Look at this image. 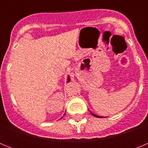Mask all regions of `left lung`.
Here are the masks:
<instances>
[{
    "label": "left lung",
    "instance_id": "8db88e82",
    "mask_svg": "<svg viewBox=\"0 0 148 148\" xmlns=\"http://www.w3.org/2000/svg\"><path fill=\"white\" fill-rule=\"evenodd\" d=\"M91 114H92V116H95V117H98V118H101V116H97V115H95V114H94V113H91Z\"/></svg>",
    "mask_w": 148,
    "mask_h": 148
}]
</instances>
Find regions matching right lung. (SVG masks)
<instances>
[{
	"label": "right lung",
	"mask_w": 148,
	"mask_h": 148,
	"mask_svg": "<svg viewBox=\"0 0 148 148\" xmlns=\"http://www.w3.org/2000/svg\"><path fill=\"white\" fill-rule=\"evenodd\" d=\"M70 76L68 75V77H67V83H69V82H70ZM64 115H65V113H64ZM61 118H62V117H61Z\"/></svg>",
	"instance_id": "right-lung-1"
}]
</instances>
